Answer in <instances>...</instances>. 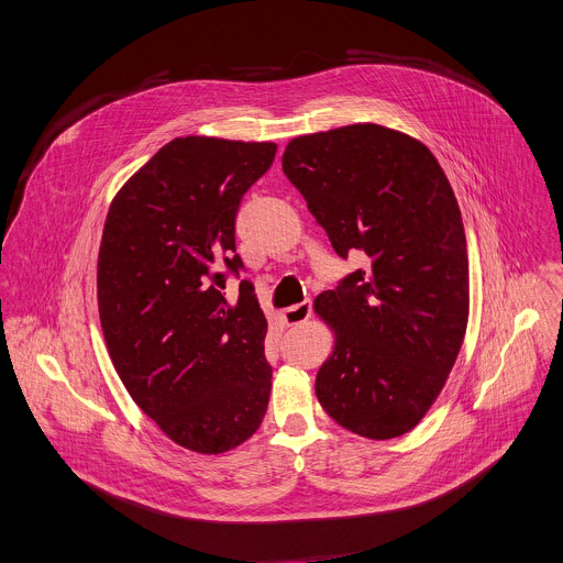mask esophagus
I'll list each match as a JSON object with an SVG mask.
<instances>
[{"mask_svg": "<svg viewBox=\"0 0 563 563\" xmlns=\"http://www.w3.org/2000/svg\"><path fill=\"white\" fill-rule=\"evenodd\" d=\"M311 316V300H302L298 305H291L285 309V323L287 325H300Z\"/></svg>", "mask_w": 563, "mask_h": 563, "instance_id": "34e87169", "label": "esophagus"}]
</instances>
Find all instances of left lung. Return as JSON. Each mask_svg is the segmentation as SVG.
Here are the masks:
<instances>
[{"instance_id": "left-lung-1", "label": "left lung", "mask_w": 563, "mask_h": 563, "mask_svg": "<svg viewBox=\"0 0 563 563\" xmlns=\"http://www.w3.org/2000/svg\"><path fill=\"white\" fill-rule=\"evenodd\" d=\"M283 172L341 258L361 269L316 298L336 332L316 396L367 439L410 432L467 325V250L454 191L419 140L378 124L294 137Z\"/></svg>"}]
</instances>
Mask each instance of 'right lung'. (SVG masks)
<instances>
[{
    "instance_id": "add662e5",
    "label": "right lung",
    "mask_w": 563,
    "mask_h": 563,
    "mask_svg": "<svg viewBox=\"0 0 563 563\" xmlns=\"http://www.w3.org/2000/svg\"><path fill=\"white\" fill-rule=\"evenodd\" d=\"M274 142L176 137L111 202L98 307L111 361L142 412L178 445L220 454L263 423L272 391L267 318L247 280L227 276L235 213L274 163Z\"/></svg>"
}]
</instances>
